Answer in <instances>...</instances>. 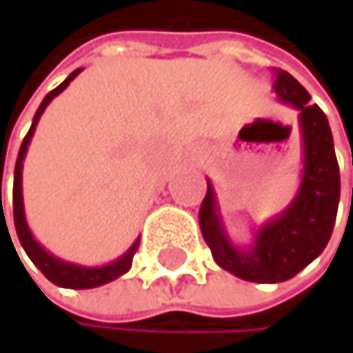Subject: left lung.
Instances as JSON below:
<instances>
[{
  "label": "left lung",
  "mask_w": 353,
  "mask_h": 353,
  "mask_svg": "<svg viewBox=\"0 0 353 353\" xmlns=\"http://www.w3.org/2000/svg\"><path fill=\"white\" fill-rule=\"evenodd\" d=\"M277 97L299 110L303 133V180L294 201L275 220L263 224L254 245L241 250L233 245L222 226L214 186L201 203L199 224L214 261L228 273L245 281L277 283L294 277L326 248L339 208L341 178L334 154L332 133L326 114L309 103V92L283 70H273Z\"/></svg>",
  "instance_id": "left-lung-1"
}]
</instances>
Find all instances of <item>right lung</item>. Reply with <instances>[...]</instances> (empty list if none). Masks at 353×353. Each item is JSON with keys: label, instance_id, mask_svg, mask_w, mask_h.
Instances as JSON below:
<instances>
[{"label": "right lung", "instance_id": "right-lung-1", "mask_svg": "<svg viewBox=\"0 0 353 353\" xmlns=\"http://www.w3.org/2000/svg\"><path fill=\"white\" fill-rule=\"evenodd\" d=\"M82 70H76L72 72L70 76L65 78V82H61L54 90H50L42 105L37 108L35 116H33V123H31V129L29 133L25 135L23 143H21V150H19V159H17V167H14V188H12V203H14V226H17V235H19V241L23 245V250L27 252V256L33 261V265L42 271L52 283L61 288H76V290H84V288H97V286H103V283L125 275L129 269H131V263H133V256L139 248V239L120 256L118 261L110 263V265H103V267H80V265H74V263H65L57 256H52L50 252H46L42 245H39L31 230L27 226V220H25V208H23V161H25V154H27V148H29V141L33 137V131L37 127V120L39 116L44 114L46 105L57 97L59 92H63L70 82L80 74ZM0 196H1V175H0ZM10 235V233H8Z\"/></svg>", "mask_w": 353, "mask_h": 353}]
</instances>
